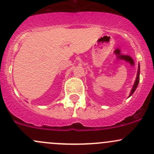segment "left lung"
I'll return each mask as SVG.
<instances>
[{"label":"left lung","instance_id":"obj_1","mask_svg":"<svg viewBox=\"0 0 154 154\" xmlns=\"http://www.w3.org/2000/svg\"><path fill=\"white\" fill-rule=\"evenodd\" d=\"M139 71H140V66H139V69H138V74H137V77H136V82H135L134 86H133V89H132L131 92H130V96H131L132 94H133V92H134V91H135V90H136V88H137L138 84H139V74H140V73H139Z\"/></svg>","mask_w":154,"mask_h":154}]
</instances>
